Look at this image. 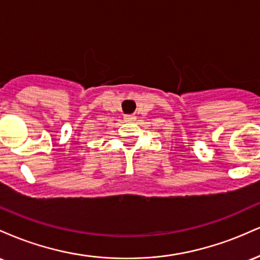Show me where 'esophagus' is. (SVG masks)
Instances as JSON below:
<instances>
[{"label":"esophagus","mask_w":260,"mask_h":260,"mask_svg":"<svg viewBox=\"0 0 260 260\" xmlns=\"http://www.w3.org/2000/svg\"><path fill=\"white\" fill-rule=\"evenodd\" d=\"M134 120H136V116H133V115H126V116H124V121H126V122H132Z\"/></svg>","instance_id":"34e87169"}]
</instances>
